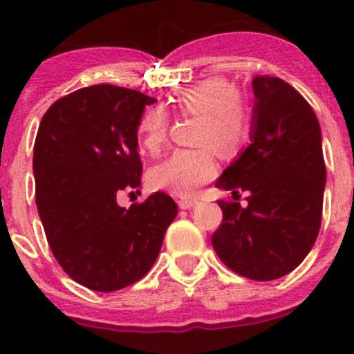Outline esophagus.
I'll list each match as a JSON object with an SVG mask.
<instances>
[{
	"instance_id": "34e87169",
	"label": "esophagus",
	"mask_w": 354,
	"mask_h": 354,
	"mask_svg": "<svg viewBox=\"0 0 354 354\" xmlns=\"http://www.w3.org/2000/svg\"><path fill=\"white\" fill-rule=\"evenodd\" d=\"M195 203H197V198L195 197H181L178 200V205H180V209H190V207H194Z\"/></svg>"
}]
</instances>
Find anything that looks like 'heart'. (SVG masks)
Segmentation results:
<instances>
[{"mask_svg": "<svg viewBox=\"0 0 354 354\" xmlns=\"http://www.w3.org/2000/svg\"><path fill=\"white\" fill-rule=\"evenodd\" d=\"M174 109L181 116H195V149L174 151L149 171V185L178 197H190L200 185L217 173L216 152L233 159L252 140L253 116L243 95L226 78H205L174 95ZM169 118L162 108H152L138 121L140 142L147 151L157 152L167 137Z\"/></svg>", "mask_w": 354, "mask_h": 354, "instance_id": "obj_1", "label": "heart"}]
</instances>
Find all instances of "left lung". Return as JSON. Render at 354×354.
<instances>
[{"label":"left lung","mask_w":354,"mask_h":354,"mask_svg":"<svg viewBox=\"0 0 354 354\" xmlns=\"http://www.w3.org/2000/svg\"><path fill=\"white\" fill-rule=\"evenodd\" d=\"M252 144L217 188L246 192V205L219 200L223 224L212 246L224 266L253 281L286 276L303 262L322 223L326 162L312 106L288 82L253 78Z\"/></svg>","instance_id":"obj_1"}]
</instances>
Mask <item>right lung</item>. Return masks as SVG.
<instances>
[{"instance_id": "1", "label": "right lung", "mask_w": 354, "mask_h": 354, "mask_svg": "<svg viewBox=\"0 0 354 354\" xmlns=\"http://www.w3.org/2000/svg\"><path fill=\"white\" fill-rule=\"evenodd\" d=\"M156 99L101 84L58 99L34 144L35 205L63 270L94 291H118L154 266L178 214L167 194L124 209L116 195L142 183L138 121Z\"/></svg>"}]
</instances>
